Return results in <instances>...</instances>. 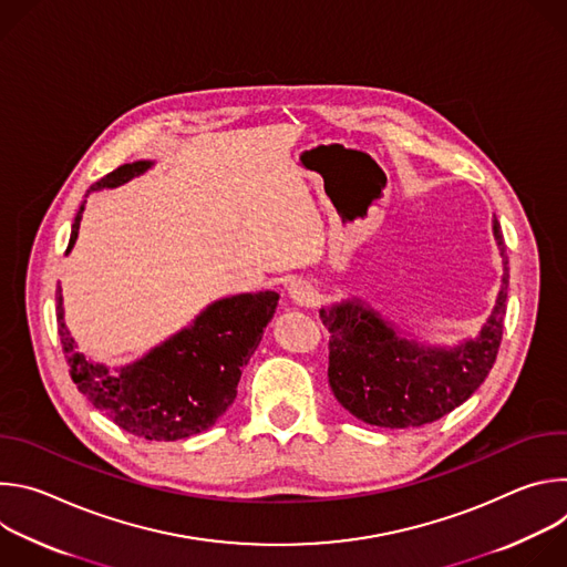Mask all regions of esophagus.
<instances>
[{"label":"esophagus","instance_id":"esophagus-1","mask_svg":"<svg viewBox=\"0 0 567 567\" xmlns=\"http://www.w3.org/2000/svg\"><path fill=\"white\" fill-rule=\"evenodd\" d=\"M287 291H289V298L296 302V305H300V307H309V305H313L316 302V289L307 282V280H291L289 282V287H287Z\"/></svg>","mask_w":567,"mask_h":567}]
</instances>
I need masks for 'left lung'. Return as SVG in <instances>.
Here are the masks:
<instances>
[{
	"mask_svg": "<svg viewBox=\"0 0 567 567\" xmlns=\"http://www.w3.org/2000/svg\"><path fill=\"white\" fill-rule=\"evenodd\" d=\"M503 258L496 305L473 339L453 348L424 346L399 330L361 298L320 309L330 332V388L357 420L381 429H413L449 415L482 385L494 368L507 311L509 260L494 217Z\"/></svg>",
	"mask_w": 567,
	"mask_h": 567,
	"instance_id": "1",
	"label": "left lung"
}]
</instances>
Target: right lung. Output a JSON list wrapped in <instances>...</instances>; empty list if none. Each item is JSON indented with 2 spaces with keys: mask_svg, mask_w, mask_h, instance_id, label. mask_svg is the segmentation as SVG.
I'll return each instance as SVG.
<instances>
[{
  "mask_svg": "<svg viewBox=\"0 0 567 567\" xmlns=\"http://www.w3.org/2000/svg\"><path fill=\"white\" fill-rule=\"evenodd\" d=\"M154 161H134L99 179L94 190L118 188L145 175ZM87 199L71 224L66 254L78 239ZM276 291L237 293L210 302L188 328L145 357L110 370L78 350L64 326L62 289L55 291L58 334L78 390L130 435L175 442L210 429L233 403L237 383L278 307Z\"/></svg>",
  "mask_w": 567,
  "mask_h": 567,
  "instance_id": "1",
  "label": "right lung"
}]
</instances>
